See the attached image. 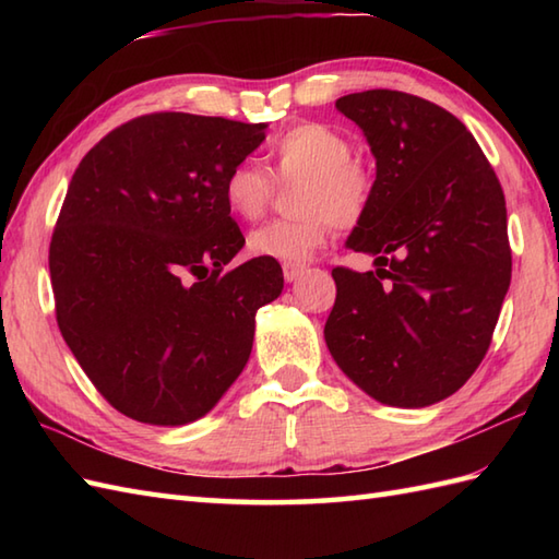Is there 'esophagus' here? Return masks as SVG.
Segmentation results:
<instances>
[{
    "mask_svg": "<svg viewBox=\"0 0 559 559\" xmlns=\"http://www.w3.org/2000/svg\"><path fill=\"white\" fill-rule=\"evenodd\" d=\"M305 264L302 261H283V276H286V281L288 283H293V281H298L302 273H305Z\"/></svg>",
    "mask_w": 559,
    "mask_h": 559,
    "instance_id": "1",
    "label": "esophagus"
}]
</instances>
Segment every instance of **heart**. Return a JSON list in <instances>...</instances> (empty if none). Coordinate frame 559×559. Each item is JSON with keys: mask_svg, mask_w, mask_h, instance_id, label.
Instances as JSON below:
<instances>
[{"mask_svg": "<svg viewBox=\"0 0 559 559\" xmlns=\"http://www.w3.org/2000/svg\"><path fill=\"white\" fill-rule=\"evenodd\" d=\"M273 175L281 182L302 180L295 209L302 216L269 221L247 237L254 257L302 261L341 228L358 225L370 209L374 177L353 158L350 139L322 122H302L271 144ZM276 192L273 177L254 160H240L223 177V199L237 218L257 221Z\"/></svg>", "mask_w": 559, "mask_h": 559, "instance_id": "b5f03b06", "label": "heart"}]
</instances>
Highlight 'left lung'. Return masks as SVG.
<instances>
[{
	"instance_id": "obj_1",
	"label": "left lung",
	"mask_w": 559,
	"mask_h": 559,
	"mask_svg": "<svg viewBox=\"0 0 559 559\" xmlns=\"http://www.w3.org/2000/svg\"><path fill=\"white\" fill-rule=\"evenodd\" d=\"M336 108L377 160L370 209L346 240L377 269L331 271L326 346L374 401L432 406L478 370L512 281L502 185L463 122L430 100L374 88Z\"/></svg>"
}]
</instances>
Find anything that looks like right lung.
Here are the masks:
<instances>
[{"label": "right lung", "mask_w": 559, "mask_h": 559, "mask_svg": "<svg viewBox=\"0 0 559 559\" xmlns=\"http://www.w3.org/2000/svg\"><path fill=\"white\" fill-rule=\"evenodd\" d=\"M264 129L153 112L103 136L71 177L50 242L57 324L127 418L206 415L245 370L257 310L283 290L276 259L223 273L245 245L223 177Z\"/></svg>", "instance_id": "add662e5"}]
</instances>
